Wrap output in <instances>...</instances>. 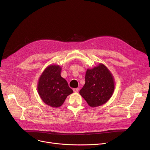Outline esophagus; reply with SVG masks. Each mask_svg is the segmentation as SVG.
Returning <instances> with one entry per match:
<instances>
[{"mask_svg": "<svg viewBox=\"0 0 150 150\" xmlns=\"http://www.w3.org/2000/svg\"><path fill=\"white\" fill-rule=\"evenodd\" d=\"M73 91H74V93H77V92H78V91H79V88H74V89H73Z\"/></svg>", "mask_w": 150, "mask_h": 150, "instance_id": "1", "label": "esophagus"}]
</instances>
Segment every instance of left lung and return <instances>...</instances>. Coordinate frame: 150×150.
Here are the masks:
<instances>
[{"label":"left lung","instance_id":"left-lung-1","mask_svg":"<svg viewBox=\"0 0 150 150\" xmlns=\"http://www.w3.org/2000/svg\"><path fill=\"white\" fill-rule=\"evenodd\" d=\"M85 83L79 91L81 96L92 108L100 106L108 101L115 90V81L110 71L100 63L85 74Z\"/></svg>","mask_w":150,"mask_h":150}]
</instances>
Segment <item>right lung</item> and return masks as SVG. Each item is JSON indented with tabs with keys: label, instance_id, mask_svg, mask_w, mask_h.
I'll use <instances>...</instances> for the list:
<instances>
[{
	"label": "right lung",
	"instance_id": "add662e5",
	"mask_svg": "<svg viewBox=\"0 0 150 150\" xmlns=\"http://www.w3.org/2000/svg\"><path fill=\"white\" fill-rule=\"evenodd\" d=\"M61 67L57 65H50L38 80V94L43 102L52 108L61 106L67 96L73 93L66 79L61 76Z\"/></svg>",
	"mask_w": 150,
	"mask_h": 150
}]
</instances>
